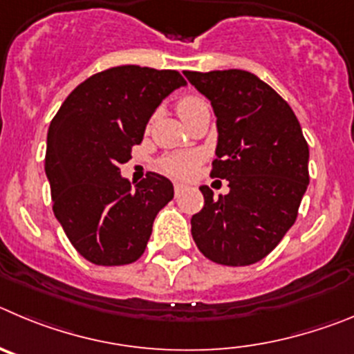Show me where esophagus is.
Masks as SVG:
<instances>
[{"label":"esophagus","instance_id":"obj_1","mask_svg":"<svg viewBox=\"0 0 354 354\" xmlns=\"http://www.w3.org/2000/svg\"><path fill=\"white\" fill-rule=\"evenodd\" d=\"M183 189H185L183 183H180V181H176V183H174V192H176V194L183 192Z\"/></svg>","mask_w":354,"mask_h":354}]
</instances>
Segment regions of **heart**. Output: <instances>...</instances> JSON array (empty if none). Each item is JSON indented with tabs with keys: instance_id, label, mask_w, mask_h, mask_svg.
I'll return each mask as SVG.
<instances>
[{
	"instance_id": "1",
	"label": "heart",
	"mask_w": 354,
	"mask_h": 354,
	"mask_svg": "<svg viewBox=\"0 0 354 354\" xmlns=\"http://www.w3.org/2000/svg\"><path fill=\"white\" fill-rule=\"evenodd\" d=\"M203 102L199 98L194 97H187L178 104V114H185L187 111H190L192 107L199 106ZM197 162H199V157L196 153H174V155H167V157L162 158L160 162V169L164 173L171 174V176H178V178H185L190 176L196 169Z\"/></svg>"
}]
</instances>
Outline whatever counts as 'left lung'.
Instances as JSON below:
<instances>
[{
	"instance_id": "1",
	"label": "left lung",
	"mask_w": 354,
	"mask_h": 354,
	"mask_svg": "<svg viewBox=\"0 0 354 354\" xmlns=\"http://www.w3.org/2000/svg\"><path fill=\"white\" fill-rule=\"evenodd\" d=\"M212 102L216 158L212 176L225 196L199 187L205 206L192 215V238L209 261L247 266L268 256L296 221L308 187V145L288 102L247 70L189 72Z\"/></svg>"
}]
</instances>
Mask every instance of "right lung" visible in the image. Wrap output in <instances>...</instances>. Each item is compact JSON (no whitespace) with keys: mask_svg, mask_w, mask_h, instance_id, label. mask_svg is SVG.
Returning a JSON list of instances; mask_svg holds the SVG:
<instances>
[{"mask_svg":"<svg viewBox=\"0 0 354 354\" xmlns=\"http://www.w3.org/2000/svg\"><path fill=\"white\" fill-rule=\"evenodd\" d=\"M187 86L176 70L123 65L91 75L66 97L47 132L46 174L54 216L84 259L138 261L173 183L148 173L136 187L120 165L132 158L167 95Z\"/></svg>","mask_w":354,"mask_h":354,"instance_id":"obj_1","label":"right lung"}]
</instances>
